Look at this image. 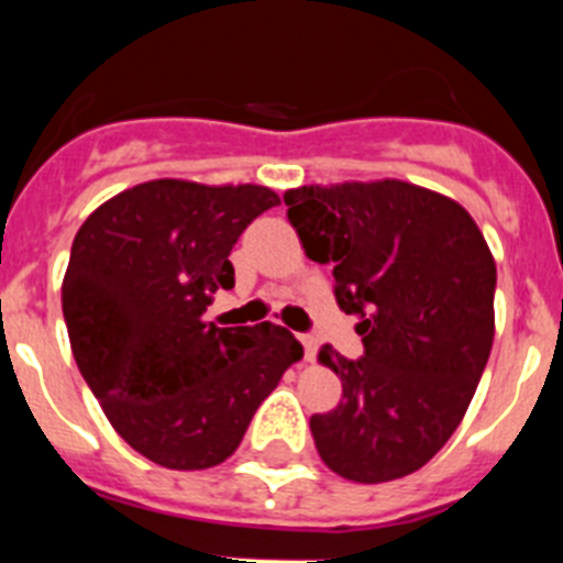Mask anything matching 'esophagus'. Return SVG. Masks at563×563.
Masks as SVG:
<instances>
[{"label": "esophagus", "instance_id": "1", "mask_svg": "<svg viewBox=\"0 0 563 563\" xmlns=\"http://www.w3.org/2000/svg\"><path fill=\"white\" fill-rule=\"evenodd\" d=\"M298 341H301V346H305V361H316V350H318V343L316 338L312 335H298Z\"/></svg>", "mask_w": 563, "mask_h": 563}]
</instances>
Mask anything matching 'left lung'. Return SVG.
<instances>
[{
    "instance_id": "left-lung-1",
    "label": "left lung",
    "mask_w": 563,
    "mask_h": 563,
    "mask_svg": "<svg viewBox=\"0 0 563 563\" xmlns=\"http://www.w3.org/2000/svg\"><path fill=\"white\" fill-rule=\"evenodd\" d=\"M287 220L312 262H332L335 301L361 316V361H318L343 400L310 417L330 471L377 485L420 471L474 400L494 346L496 262L456 200L406 180L301 186Z\"/></svg>"
}]
</instances>
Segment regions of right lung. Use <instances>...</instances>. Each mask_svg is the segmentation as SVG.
<instances>
[{
    "instance_id": "add662e5",
    "label": "right lung",
    "mask_w": 563,
    "mask_h": 563,
    "mask_svg": "<svg viewBox=\"0 0 563 563\" xmlns=\"http://www.w3.org/2000/svg\"><path fill=\"white\" fill-rule=\"evenodd\" d=\"M267 186L148 180L78 228L62 307L78 369L112 429L172 471L225 462L305 350L285 327H217L231 247L278 206Z\"/></svg>"
}]
</instances>
